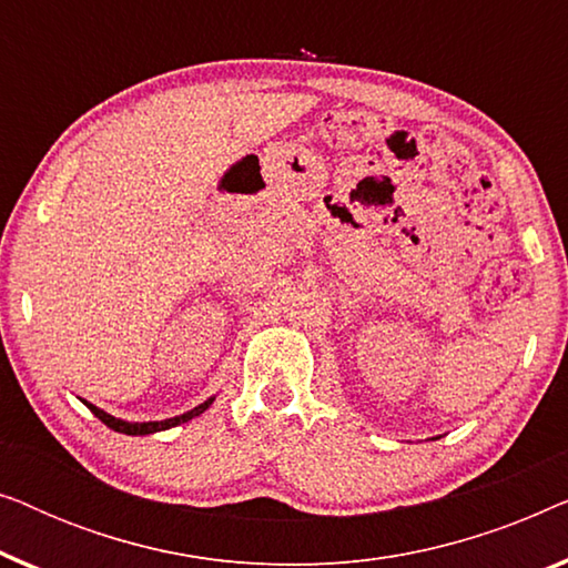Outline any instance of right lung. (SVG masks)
I'll return each mask as SVG.
<instances>
[{"label":"right lung","instance_id":"obj_1","mask_svg":"<svg viewBox=\"0 0 568 568\" xmlns=\"http://www.w3.org/2000/svg\"><path fill=\"white\" fill-rule=\"evenodd\" d=\"M212 400H214V398H209L206 403H201L199 408H193V410H189V414H183V416L168 418V422H146V424H129V422H121V418H113L111 414H105V410L90 406L88 400H84V406H88V408L92 410V414H95L105 426H111L113 432H121V434H152V432L170 429V426H178V424H183V422H191L193 416L204 414V410H206L209 406H212Z\"/></svg>","mask_w":568,"mask_h":568}]
</instances>
